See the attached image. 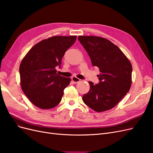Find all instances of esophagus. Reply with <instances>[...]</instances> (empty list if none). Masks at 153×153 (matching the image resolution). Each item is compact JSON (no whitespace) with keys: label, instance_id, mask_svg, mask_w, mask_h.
I'll use <instances>...</instances> for the list:
<instances>
[{"label":"esophagus","instance_id":"obj_1","mask_svg":"<svg viewBox=\"0 0 153 153\" xmlns=\"http://www.w3.org/2000/svg\"><path fill=\"white\" fill-rule=\"evenodd\" d=\"M71 80H72V81L73 82V83H78L80 81V79L76 78V76L71 77Z\"/></svg>","mask_w":153,"mask_h":153}]
</instances>
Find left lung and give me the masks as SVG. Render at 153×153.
I'll return each mask as SVG.
<instances>
[{
	"label": "left lung",
	"mask_w": 153,
	"mask_h": 153,
	"mask_svg": "<svg viewBox=\"0 0 153 153\" xmlns=\"http://www.w3.org/2000/svg\"><path fill=\"white\" fill-rule=\"evenodd\" d=\"M78 40L87 51L92 66L97 67L99 82H89L90 91L82 99L97 112L113 108L129 91L132 67L125 55L109 40L99 36H79Z\"/></svg>",
	"instance_id": "8db88e82"
}]
</instances>
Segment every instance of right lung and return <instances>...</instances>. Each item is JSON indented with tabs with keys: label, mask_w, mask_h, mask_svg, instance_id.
Instances as JSON below:
<instances>
[{
	"label": "right lung",
	"mask_w": 153,
	"mask_h": 153,
	"mask_svg": "<svg viewBox=\"0 0 153 153\" xmlns=\"http://www.w3.org/2000/svg\"><path fill=\"white\" fill-rule=\"evenodd\" d=\"M76 36H54L35 45L19 66L21 87L35 106L51 109L61 101L71 78L58 75L65 52L75 43Z\"/></svg>",
	"instance_id": "right-lung-1"
}]
</instances>
